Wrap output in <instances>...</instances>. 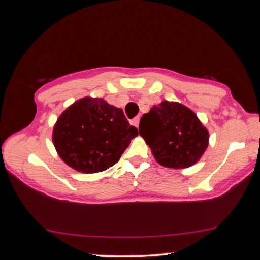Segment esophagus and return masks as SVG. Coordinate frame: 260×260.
Instances as JSON below:
<instances>
[{
    "label": "esophagus",
    "instance_id": "34e87169",
    "mask_svg": "<svg viewBox=\"0 0 260 260\" xmlns=\"http://www.w3.org/2000/svg\"><path fill=\"white\" fill-rule=\"evenodd\" d=\"M139 124H140V117H135L133 120H132V125H134L136 128L139 127Z\"/></svg>",
    "mask_w": 260,
    "mask_h": 260
}]
</instances>
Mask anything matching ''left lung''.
I'll return each mask as SVG.
<instances>
[{"label":"left lung","mask_w":260,"mask_h":260,"mask_svg":"<svg viewBox=\"0 0 260 260\" xmlns=\"http://www.w3.org/2000/svg\"><path fill=\"white\" fill-rule=\"evenodd\" d=\"M140 135L160 165L186 169L199 161L209 146V132L190 109L164 101L143 114Z\"/></svg>","instance_id":"obj_1"}]
</instances>
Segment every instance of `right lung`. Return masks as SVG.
<instances>
[{
	"label": "right lung",
	"mask_w": 260,
	"mask_h": 260,
	"mask_svg": "<svg viewBox=\"0 0 260 260\" xmlns=\"http://www.w3.org/2000/svg\"><path fill=\"white\" fill-rule=\"evenodd\" d=\"M138 134L121 109L102 99L85 98L60 114L52 141L69 166L79 172L98 173L116 164Z\"/></svg>",
	"instance_id": "right-lung-1"
}]
</instances>
